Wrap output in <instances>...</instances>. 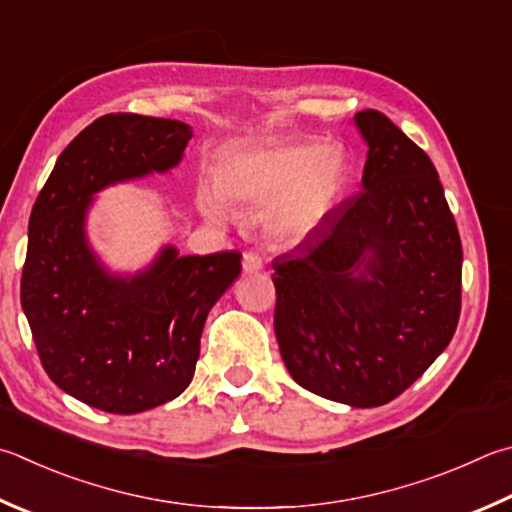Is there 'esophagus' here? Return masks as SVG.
I'll return each mask as SVG.
<instances>
[{"label":"esophagus","instance_id":"obj_1","mask_svg":"<svg viewBox=\"0 0 512 512\" xmlns=\"http://www.w3.org/2000/svg\"><path fill=\"white\" fill-rule=\"evenodd\" d=\"M241 266H244V273L246 275H255L264 268L262 257L257 253H244V259H241Z\"/></svg>","mask_w":512,"mask_h":512}]
</instances>
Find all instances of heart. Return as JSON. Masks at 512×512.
I'll return each instance as SVG.
<instances>
[{
	"label": "heart",
	"mask_w": 512,
	"mask_h": 512,
	"mask_svg": "<svg viewBox=\"0 0 512 512\" xmlns=\"http://www.w3.org/2000/svg\"><path fill=\"white\" fill-rule=\"evenodd\" d=\"M349 181L345 154L315 141L239 147L221 156L217 181H201L197 208L212 224H226L230 203L264 212L275 244L313 237L336 212Z\"/></svg>",
	"instance_id": "obj_1"
}]
</instances>
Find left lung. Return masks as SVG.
<instances>
[{
    "mask_svg": "<svg viewBox=\"0 0 512 512\" xmlns=\"http://www.w3.org/2000/svg\"><path fill=\"white\" fill-rule=\"evenodd\" d=\"M353 125L367 145L362 192L273 259L275 336L297 385L378 407L450 345L463 250L430 156L380 111Z\"/></svg>",
    "mask_w": 512,
    "mask_h": 512,
    "instance_id": "obj_1",
    "label": "left lung"
}]
</instances>
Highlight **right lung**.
<instances>
[{
  "label": "right lung",
  "instance_id": "obj_1",
  "mask_svg": "<svg viewBox=\"0 0 512 512\" xmlns=\"http://www.w3.org/2000/svg\"><path fill=\"white\" fill-rule=\"evenodd\" d=\"M192 127L109 114L55 161L29 221L22 309L42 367L62 392L109 414H138L185 392L212 306L241 273V253L179 255L118 273L87 235L96 194L181 163Z\"/></svg>",
  "mask_w": 512,
  "mask_h": 512
}]
</instances>
